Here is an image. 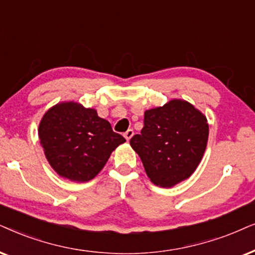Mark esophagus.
I'll return each mask as SVG.
<instances>
[{"mask_svg":"<svg viewBox=\"0 0 255 255\" xmlns=\"http://www.w3.org/2000/svg\"><path fill=\"white\" fill-rule=\"evenodd\" d=\"M133 135H134V130H133V129H128V130L126 131V133H125L124 136L126 137V140H127V141H129L130 138L133 137Z\"/></svg>","mask_w":255,"mask_h":255,"instance_id":"1","label":"esophagus"}]
</instances>
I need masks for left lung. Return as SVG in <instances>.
Masks as SVG:
<instances>
[{"label":"left lung","instance_id":"left-lung-1","mask_svg":"<svg viewBox=\"0 0 255 255\" xmlns=\"http://www.w3.org/2000/svg\"><path fill=\"white\" fill-rule=\"evenodd\" d=\"M209 138L208 119L188 101L172 99L144 112L141 134L130 138L145 174L155 185L172 188L191 176Z\"/></svg>","mask_w":255,"mask_h":255}]
</instances>
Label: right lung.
<instances>
[{
	"instance_id": "add662e5",
	"label": "right lung",
	"mask_w": 255,
	"mask_h": 255,
	"mask_svg": "<svg viewBox=\"0 0 255 255\" xmlns=\"http://www.w3.org/2000/svg\"><path fill=\"white\" fill-rule=\"evenodd\" d=\"M38 137L51 168L72 182H88L105 167L112 151L126 140L114 133L94 108L64 101L45 112Z\"/></svg>"
}]
</instances>
